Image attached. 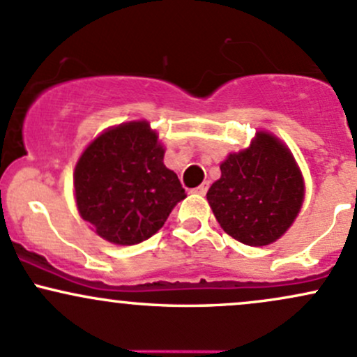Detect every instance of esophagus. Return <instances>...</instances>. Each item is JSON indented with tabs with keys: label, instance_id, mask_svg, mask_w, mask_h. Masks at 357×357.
Listing matches in <instances>:
<instances>
[{
	"label": "esophagus",
	"instance_id": "34e87169",
	"mask_svg": "<svg viewBox=\"0 0 357 357\" xmlns=\"http://www.w3.org/2000/svg\"><path fill=\"white\" fill-rule=\"evenodd\" d=\"M206 190H208V183H202V185H199L198 188H195V193H197V195H202V197H203V195H205L206 193Z\"/></svg>",
	"mask_w": 357,
	"mask_h": 357
}]
</instances>
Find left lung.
<instances>
[{
  "label": "left lung",
  "mask_w": 357,
  "mask_h": 357,
  "mask_svg": "<svg viewBox=\"0 0 357 357\" xmlns=\"http://www.w3.org/2000/svg\"><path fill=\"white\" fill-rule=\"evenodd\" d=\"M206 199L223 232L250 248L287 234L305 199V179L295 155L280 137L256 130L249 147L230 152Z\"/></svg>",
  "instance_id": "left-lung-1"
}]
</instances>
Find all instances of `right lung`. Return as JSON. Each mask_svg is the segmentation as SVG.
<instances>
[{
	"label": "right lung",
	"instance_id": "add662e5",
	"mask_svg": "<svg viewBox=\"0 0 357 357\" xmlns=\"http://www.w3.org/2000/svg\"><path fill=\"white\" fill-rule=\"evenodd\" d=\"M166 147L147 120L113 125L77 159L73 191L81 218L115 245L147 241L169 217L185 190L164 164Z\"/></svg>",
	"mask_w": 357,
	"mask_h": 357
}]
</instances>
